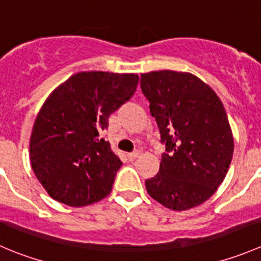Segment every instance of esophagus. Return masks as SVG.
Instances as JSON below:
<instances>
[{"label": "esophagus", "instance_id": "34e87169", "mask_svg": "<svg viewBox=\"0 0 261 261\" xmlns=\"http://www.w3.org/2000/svg\"><path fill=\"white\" fill-rule=\"evenodd\" d=\"M138 156H140V151L139 150H135V151H133V153L127 154V158L130 159V161H134V159H136Z\"/></svg>", "mask_w": 261, "mask_h": 261}]
</instances>
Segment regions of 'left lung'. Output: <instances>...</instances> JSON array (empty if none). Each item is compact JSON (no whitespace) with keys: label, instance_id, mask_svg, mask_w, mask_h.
I'll list each match as a JSON object with an SVG mask.
<instances>
[{"label":"left lung","instance_id":"1","mask_svg":"<svg viewBox=\"0 0 261 261\" xmlns=\"http://www.w3.org/2000/svg\"><path fill=\"white\" fill-rule=\"evenodd\" d=\"M140 85L166 144L159 172L145 181L146 191L171 211L200 205L223 182L233 155L223 103L190 72H146Z\"/></svg>","mask_w":261,"mask_h":261}]
</instances>
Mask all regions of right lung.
<instances>
[{"label": "right lung", "instance_id": "right-lung-1", "mask_svg": "<svg viewBox=\"0 0 261 261\" xmlns=\"http://www.w3.org/2000/svg\"><path fill=\"white\" fill-rule=\"evenodd\" d=\"M138 83V74L84 71L48 95L33 125L29 156L50 198L79 208L110 195L122 162L100 134Z\"/></svg>", "mask_w": 261, "mask_h": 261}]
</instances>
